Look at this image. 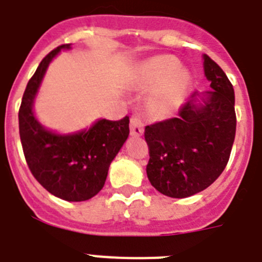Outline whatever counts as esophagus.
<instances>
[{
    "label": "esophagus",
    "instance_id": "1",
    "mask_svg": "<svg viewBox=\"0 0 262 262\" xmlns=\"http://www.w3.org/2000/svg\"><path fill=\"white\" fill-rule=\"evenodd\" d=\"M129 131H131V135L133 136H140L144 133L143 122L138 117H131V120H129Z\"/></svg>",
    "mask_w": 262,
    "mask_h": 262
}]
</instances>
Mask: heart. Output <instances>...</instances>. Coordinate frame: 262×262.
Listing matches in <instances>:
<instances>
[{"label":"heart","instance_id":"heart-1","mask_svg":"<svg viewBox=\"0 0 262 262\" xmlns=\"http://www.w3.org/2000/svg\"><path fill=\"white\" fill-rule=\"evenodd\" d=\"M136 84L143 89L159 85L152 94V107L157 113L166 114L181 105L190 77L181 69V64L176 57L161 55L148 59L139 67Z\"/></svg>","mask_w":262,"mask_h":262}]
</instances>
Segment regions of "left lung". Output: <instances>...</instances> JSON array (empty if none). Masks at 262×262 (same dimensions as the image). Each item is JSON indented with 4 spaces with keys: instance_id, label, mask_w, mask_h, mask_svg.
I'll use <instances>...</instances> for the list:
<instances>
[{
    "instance_id": "obj_1",
    "label": "left lung",
    "mask_w": 262,
    "mask_h": 262,
    "mask_svg": "<svg viewBox=\"0 0 262 262\" xmlns=\"http://www.w3.org/2000/svg\"><path fill=\"white\" fill-rule=\"evenodd\" d=\"M211 90L194 92L178 117L145 127L149 147L147 176L152 186L170 198L205 190L226 168L236 133L235 92L226 73L203 55Z\"/></svg>"
}]
</instances>
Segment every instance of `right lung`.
I'll return each mask as SVG.
<instances>
[{
    "label": "right lung",
    "instance_id": "1",
    "mask_svg": "<svg viewBox=\"0 0 262 262\" xmlns=\"http://www.w3.org/2000/svg\"><path fill=\"white\" fill-rule=\"evenodd\" d=\"M62 45L41 60L27 84L19 114V136L27 165L39 184L60 200L82 202L93 198L105 185L108 166L129 135V119L99 118L88 128L60 134L39 122L34 103L52 60Z\"/></svg>",
    "mask_w": 262,
    "mask_h": 262
}]
</instances>
